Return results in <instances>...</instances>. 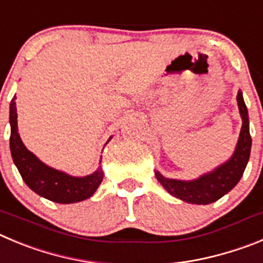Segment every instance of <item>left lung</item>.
<instances>
[{"label":"left lung","mask_w":263,"mask_h":263,"mask_svg":"<svg viewBox=\"0 0 263 263\" xmlns=\"http://www.w3.org/2000/svg\"><path fill=\"white\" fill-rule=\"evenodd\" d=\"M237 106L242 119V127L235 151L226 162L190 181L166 178L156 170V178L170 195L191 204H210L228 194L238 183L248 165L252 149L249 115L241 90L237 93Z\"/></svg>","instance_id":"left-lung-1"}]
</instances>
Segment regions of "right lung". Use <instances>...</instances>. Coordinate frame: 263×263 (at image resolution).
I'll return each instance as SVG.
<instances>
[{
  "mask_svg": "<svg viewBox=\"0 0 263 263\" xmlns=\"http://www.w3.org/2000/svg\"><path fill=\"white\" fill-rule=\"evenodd\" d=\"M15 99L16 97L14 96L10 102V115H9L10 152L14 164L22 176L25 183L37 195L61 204L77 203L90 198L103 179L102 167L98 166V169L89 176L74 177L55 167L48 166L43 161H40L34 153L26 148L21 139L18 132V120H16L18 115H16ZM111 139L112 136H110L107 143Z\"/></svg>",
  "mask_w": 263,
  "mask_h": 263,
  "instance_id": "1",
  "label": "right lung"
}]
</instances>
